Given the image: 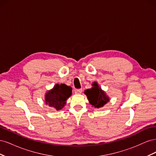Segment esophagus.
Listing matches in <instances>:
<instances>
[{"mask_svg": "<svg viewBox=\"0 0 156 156\" xmlns=\"http://www.w3.org/2000/svg\"><path fill=\"white\" fill-rule=\"evenodd\" d=\"M82 92H83L82 89H77L75 91V94H81L82 93Z\"/></svg>", "mask_w": 156, "mask_h": 156, "instance_id": "obj_1", "label": "esophagus"}]
</instances>
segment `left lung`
Here are the masks:
<instances>
[{
	"mask_svg": "<svg viewBox=\"0 0 156 156\" xmlns=\"http://www.w3.org/2000/svg\"><path fill=\"white\" fill-rule=\"evenodd\" d=\"M92 86L91 88L84 90V93L87 96L90 104L92 105V107L102 108L110 101V98L107 95L105 92L99 86L98 82H93Z\"/></svg>",
	"mask_w": 156,
	"mask_h": 156,
	"instance_id": "obj_1",
	"label": "left lung"
}]
</instances>
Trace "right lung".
<instances>
[{
  "label": "right lung",
  "instance_id": "obj_1",
  "mask_svg": "<svg viewBox=\"0 0 156 156\" xmlns=\"http://www.w3.org/2000/svg\"><path fill=\"white\" fill-rule=\"evenodd\" d=\"M72 94V88L65 84H56L53 88L45 94V103L47 105L60 111L66 104V100Z\"/></svg>",
  "mask_w": 156,
  "mask_h": 156
}]
</instances>
